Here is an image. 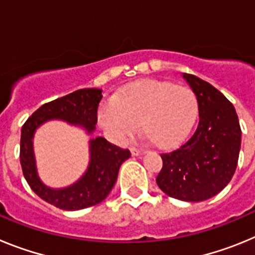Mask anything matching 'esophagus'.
<instances>
[{
	"label": "esophagus",
	"instance_id": "esophagus-1",
	"mask_svg": "<svg viewBox=\"0 0 255 255\" xmlns=\"http://www.w3.org/2000/svg\"><path fill=\"white\" fill-rule=\"evenodd\" d=\"M130 150H131L132 155H141L144 152H145L144 149H140V148H136V147H131V149Z\"/></svg>",
	"mask_w": 255,
	"mask_h": 255
}]
</instances>
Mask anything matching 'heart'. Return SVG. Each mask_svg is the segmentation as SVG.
I'll use <instances>...</instances> for the list:
<instances>
[{"mask_svg":"<svg viewBox=\"0 0 255 255\" xmlns=\"http://www.w3.org/2000/svg\"><path fill=\"white\" fill-rule=\"evenodd\" d=\"M198 111L199 101L190 87L149 79L121 88L114 101L101 106L98 121L116 143L131 138L141 121L150 140L170 149L188 136Z\"/></svg>","mask_w":255,"mask_h":255,"instance_id":"heart-1","label":"heart"}]
</instances>
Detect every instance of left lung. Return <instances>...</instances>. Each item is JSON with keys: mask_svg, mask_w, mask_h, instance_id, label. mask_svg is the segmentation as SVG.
Returning a JSON list of instances; mask_svg holds the SVG:
<instances>
[{"mask_svg": "<svg viewBox=\"0 0 255 255\" xmlns=\"http://www.w3.org/2000/svg\"><path fill=\"white\" fill-rule=\"evenodd\" d=\"M182 76L199 101V123L181 147L162 153L163 164L155 181L168 197L202 202L218 194L233 179L242 129L235 107L224 94L191 74Z\"/></svg>", "mask_w": 255, "mask_h": 255, "instance_id": "obj_1", "label": "left lung"}]
</instances>
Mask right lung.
Segmentation results:
<instances>
[{
    "label": "right lung",
    "instance_id": "1",
    "mask_svg": "<svg viewBox=\"0 0 255 255\" xmlns=\"http://www.w3.org/2000/svg\"><path fill=\"white\" fill-rule=\"evenodd\" d=\"M102 91L85 88L65 97L44 103L33 112L21 128L20 139V163L22 173L31 190L47 203L65 211H78L96 206L106 199L117 180L120 166L129 158V149H123L105 138L91 140V163L84 176L74 185L65 189L47 188L42 184L35 170L31 139L35 129L44 121L60 119L70 124L82 125L88 132H93L98 121V106Z\"/></svg>",
    "mask_w": 255,
    "mask_h": 255
}]
</instances>
